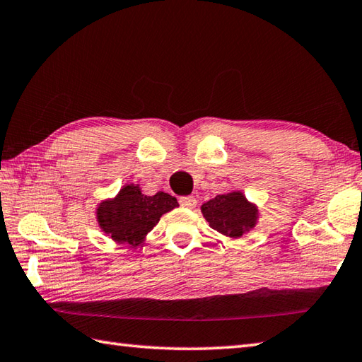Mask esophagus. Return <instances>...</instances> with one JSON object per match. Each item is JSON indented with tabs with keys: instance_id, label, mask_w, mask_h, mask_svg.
I'll return each mask as SVG.
<instances>
[{
	"instance_id": "esophagus-1",
	"label": "esophagus",
	"mask_w": 362,
	"mask_h": 362,
	"mask_svg": "<svg viewBox=\"0 0 362 362\" xmlns=\"http://www.w3.org/2000/svg\"><path fill=\"white\" fill-rule=\"evenodd\" d=\"M180 204H181V206H184V208L192 209V208L197 206V200L194 199V197H181Z\"/></svg>"
}]
</instances>
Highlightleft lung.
Here are the masks:
<instances>
[{
  "instance_id": "left-lung-1",
  "label": "left lung",
  "mask_w": 362,
  "mask_h": 362,
  "mask_svg": "<svg viewBox=\"0 0 362 362\" xmlns=\"http://www.w3.org/2000/svg\"><path fill=\"white\" fill-rule=\"evenodd\" d=\"M202 214L209 227L221 235L236 240L255 228L260 211L247 200L243 190H230L202 204Z\"/></svg>"
}]
</instances>
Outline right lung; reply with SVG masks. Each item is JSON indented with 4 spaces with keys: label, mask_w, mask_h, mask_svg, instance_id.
Listing matches in <instances>:
<instances>
[{
    "label": "right lung",
    "mask_w": 362,
    "mask_h": 362,
    "mask_svg": "<svg viewBox=\"0 0 362 362\" xmlns=\"http://www.w3.org/2000/svg\"><path fill=\"white\" fill-rule=\"evenodd\" d=\"M178 206L175 197L167 192L145 195L140 184H126L112 199L102 200L96 208L100 231L117 244L139 247L160 217Z\"/></svg>",
    "instance_id": "right-lung-1"
}]
</instances>
